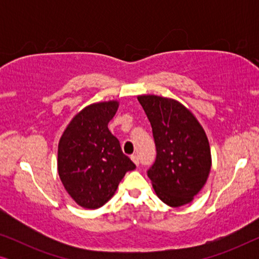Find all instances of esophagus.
Masks as SVG:
<instances>
[{
  "label": "esophagus",
  "mask_w": 259,
  "mask_h": 259,
  "mask_svg": "<svg viewBox=\"0 0 259 259\" xmlns=\"http://www.w3.org/2000/svg\"><path fill=\"white\" fill-rule=\"evenodd\" d=\"M131 159H132V161L134 162V164H136L137 166L139 165V158H138V155H136V154H133L132 157H131Z\"/></svg>",
  "instance_id": "obj_1"
}]
</instances>
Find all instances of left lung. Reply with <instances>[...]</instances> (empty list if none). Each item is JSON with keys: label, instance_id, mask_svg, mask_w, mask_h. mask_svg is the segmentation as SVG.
<instances>
[{"label": "left lung", "instance_id": "8db88e82", "mask_svg": "<svg viewBox=\"0 0 259 259\" xmlns=\"http://www.w3.org/2000/svg\"><path fill=\"white\" fill-rule=\"evenodd\" d=\"M152 126L157 159L148 169L154 192L162 203L179 207L203 189L212 165L206 133L189 108L175 99L138 95Z\"/></svg>", "mask_w": 259, "mask_h": 259}]
</instances>
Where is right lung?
<instances>
[{
    "label": "right lung",
    "mask_w": 259,
    "mask_h": 259,
    "mask_svg": "<svg viewBox=\"0 0 259 259\" xmlns=\"http://www.w3.org/2000/svg\"><path fill=\"white\" fill-rule=\"evenodd\" d=\"M118 108V100L86 106L73 116L60 138V180L70 198L83 208L95 210L105 205L126 172L136 168L108 130Z\"/></svg>",
    "instance_id": "add662e5"
}]
</instances>
